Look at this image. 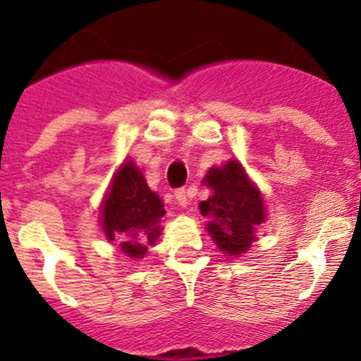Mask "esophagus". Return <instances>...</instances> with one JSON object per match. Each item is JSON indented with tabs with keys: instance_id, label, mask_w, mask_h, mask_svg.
Returning <instances> with one entry per match:
<instances>
[{
	"instance_id": "1",
	"label": "esophagus",
	"mask_w": 361,
	"mask_h": 361,
	"mask_svg": "<svg viewBox=\"0 0 361 361\" xmlns=\"http://www.w3.org/2000/svg\"><path fill=\"white\" fill-rule=\"evenodd\" d=\"M174 199H176V202L180 204L181 207H187V190L185 188H178V190H174Z\"/></svg>"
}]
</instances>
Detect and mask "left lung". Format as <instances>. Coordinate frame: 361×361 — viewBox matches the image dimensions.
<instances>
[{"mask_svg": "<svg viewBox=\"0 0 361 361\" xmlns=\"http://www.w3.org/2000/svg\"><path fill=\"white\" fill-rule=\"evenodd\" d=\"M204 181L213 190L211 197L199 204L204 216L211 218L206 231L218 250L241 257L251 248L257 228L267 216L264 197L239 160L211 167Z\"/></svg>", "mask_w": 361, "mask_h": 361, "instance_id": "8db88e82", "label": "left lung"}]
</instances>
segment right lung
Returning <instances> with one entry per match:
<instances>
[{"mask_svg":"<svg viewBox=\"0 0 361 361\" xmlns=\"http://www.w3.org/2000/svg\"><path fill=\"white\" fill-rule=\"evenodd\" d=\"M164 214L162 201L150 190L137 166L133 160L122 164L101 204V227L108 241L118 243L127 257L143 258L162 232Z\"/></svg>","mask_w":361,"mask_h":361,"instance_id":"right-lung-1","label":"right lung"}]
</instances>
